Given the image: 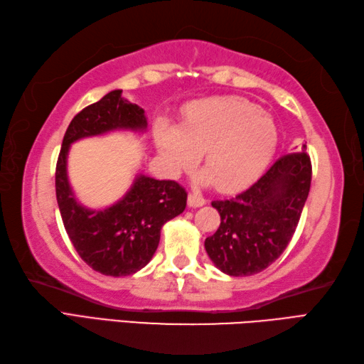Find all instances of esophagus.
Listing matches in <instances>:
<instances>
[{"label":"esophagus","mask_w":364,"mask_h":364,"mask_svg":"<svg viewBox=\"0 0 364 364\" xmlns=\"http://www.w3.org/2000/svg\"><path fill=\"white\" fill-rule=\"evenodd\" d=\"M205 204V198L201 195V193L193 191L188 195V205L190 207H201Z\"/></svg>","instance_id":"1"}]
</instances>
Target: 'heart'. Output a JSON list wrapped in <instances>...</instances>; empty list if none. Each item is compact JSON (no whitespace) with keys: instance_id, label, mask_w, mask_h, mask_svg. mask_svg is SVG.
I'll return each instance as SVG.
<instances>
[{"instance_id":"1","label":"heart","mask_w":364,"mask_h":364,"mask_svg":"<svg viewBox=\"0 0 364 364\" xmlns=\"http://www.w3.org/2000/svg\"><path fill=\"white\" fill-rule=\"evenodd\" d=\"M155 139L168 168H190L204 151L203 182L235 190L256 181L275 155L278 127L273 117L247 99L223 95L187 107L182 125L160 121Z\"/></svg>"}]
</instances>
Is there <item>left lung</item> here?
<instances>
[{
    "label": "left lung",
    "mask_w": 364,
    "mask_h": 364,
    "mask_svg": "<svg viewBox=\"0 0 364 364\" xmlns=\"http://www.w3.org/2000/svg\"><path fill=\"white\" fill-rule=\"evenodd\" d=\"M311 174L303 144L301 152L283 155L250 188L213 201L221 223L204 247L215 267L229 277H250L275 262L299 225Z\"/></svg>",
    "instance_id": "1"
}]
</instances>
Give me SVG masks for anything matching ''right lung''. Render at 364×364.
Listing matches in <instances>:
<instances>
[{
    "label": "right lung",
    "instance_id": "obj_1",
    "mask_svg": "<svg viewBox=\"0 0 364 364\" xmlns=\"http://www.w3.org/2000/svg\"><path fill=\"white\" fill-rule=\"evenodd\" d=\"M144 109L122 99L121 89L83 108L73 117L63 139L56 163V199L69 239L83 261L107 277H127L151 261L163 225L187 205V191L174 181H157L144 174L116 204L92 210L81 205L70 188L68 154L70 144L113 130L144 132Z\"/></svg>",
    "mask_w": 364,
    "mask_h": 364
}]
</instances>
